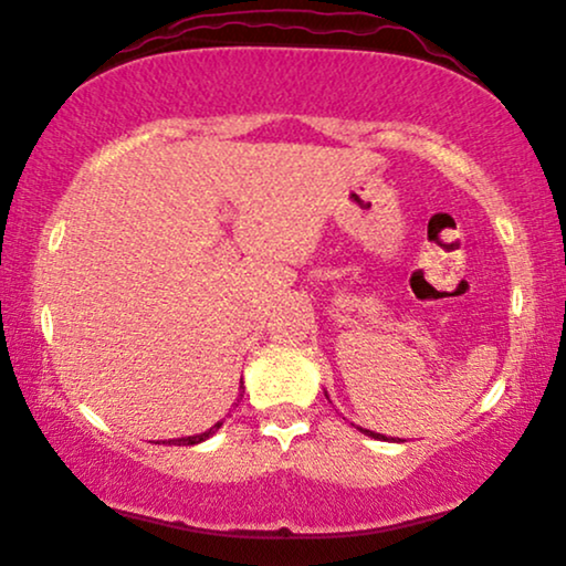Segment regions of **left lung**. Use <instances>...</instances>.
Listing matches in <instances>:
<instances>
[{"label":"left lung","instance_id":"obj_1","mask_svg":"<svg viewBox=\"0 0 566 566\" xmlns=\"http://www.w3.org/2000/svg\"><path fill=\"white\" fill-rule=\"evenodd\" d=\"M325 397H328V395H325ZM361 431H364V428H361ZM366 436H374V439H387V436H381V433H371V431H364Z\"/></svg>","mask_w":566,"mask_h":566}]
</instances>
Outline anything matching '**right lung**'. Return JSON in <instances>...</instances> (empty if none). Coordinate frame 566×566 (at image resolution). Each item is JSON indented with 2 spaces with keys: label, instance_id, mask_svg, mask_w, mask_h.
I'll return each instance as SVG.
<instances>
[{
  "label": "right lung",
  "instance_id": "add662e5",
  "mask_svg": "<svg viewBox=\"0 0 566 566\" xmlns=\"http://www.w3.org/2000/svg\"><path fill=\"white\" fill-rule=\"evenodd\" d=\"M241 389H243V385H241ZM238 397H243V395H238ZM222 426V420H218V423H214L210 431H205V433H200V436H185V439H171V441H164V443H169V446H195V443H200V441H207L210 439V436L218 431V428Z\"/></svg>",
  "mask_w": 566,
  "mask_h": 566
}]
</instances>
